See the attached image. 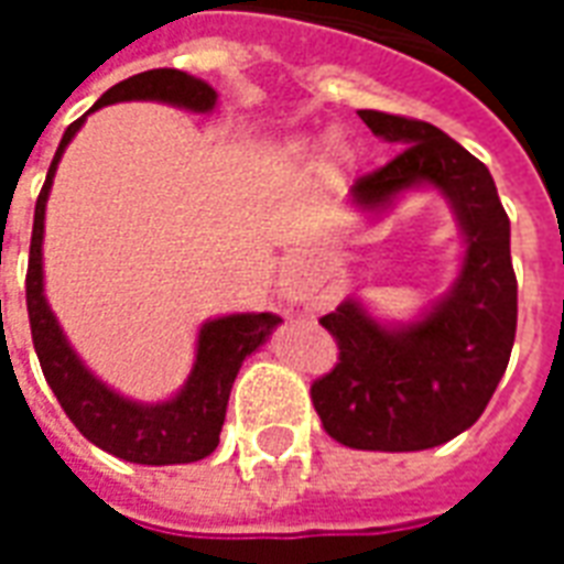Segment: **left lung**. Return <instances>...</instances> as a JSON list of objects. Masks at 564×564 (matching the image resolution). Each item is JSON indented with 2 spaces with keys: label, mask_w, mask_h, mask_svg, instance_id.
<instances>
[{
  "label": "left lung",
  "mask_w": 564,
  "mask_h": 564,
  "mask_svg": "<svg viewBox=\"0 0 564 564\" xmlns=\"http://www.w3.org/2000/svg\"><path fill=\"white\" fill-rule=\"evenodd\" d=\"M359 117L399 153L356 181V205L383 210L411 186H435L459 217L465 259L453 290L416 323L380 326L356 299L319 317L338 362L311 383V402L344 447L429 449L477 423L508 368L517 335L510 220L489 169L459 141L411 117Z\"/></svg>",
  "instance_id": "left-lung-1"
}]
</instances>
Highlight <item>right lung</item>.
<instances>
[{
	"instance_id": "right-lung-1",
	"label": "right lung",
	"mask_w": 564,
	"mask_h": 564,
	"mask_svg": "<svg viewBox=\"0 0 564 564\" xmlns=\"http://www.w3.org/2000/svg\"><path fill=\"white\" fill-rule=\"evenodd\" d=\"M129 99H153L177 108H189L208 115L217 105V93L205 80L193 78L177 68H150L141 75L120 80L93 105L87 115L99 111L102 105L129 102ZM87 115L78 117L56 148V156L47 169L42 193L35 202L32 220L30 269H26V311L35 354L42 362L44 380L54 390L56 402L63 404L66 416L75 423L80 435L96 447L111 453L117 459L139 462V465H181L210 456L220 444V429L226 420V404L232 392L235 375L247 356L265 344L271 329L281 323L274 314H229V317L208 319L198 332L196 362L186 378L184 390L174 399L160 404L129 402L102 380L93 378L78 354L68 347L66 335L47 307L44 299L42 271V238H44V205L54 184L59 156L75 132L84 127Z\"/></svg>"
}]
</instances>
